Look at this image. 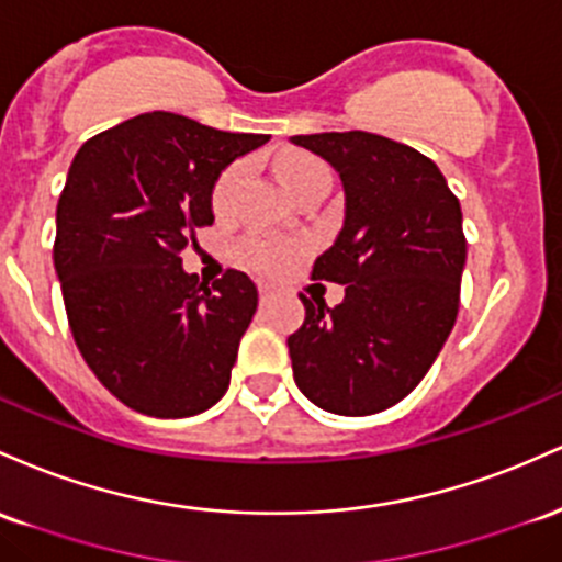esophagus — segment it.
Returning a JSON list of instances; mask_svg holds the SVG:
<instances>
[{
    "label": "esophagus",
    "instance_id": "34e87169",
    "mask_svg": "<svg viewBox=\"0 0 562 562\" xmlns=\"http://www.w3.org/2000/svg\"><path fill=\"white\" fill-rule=\"evenodd\" d=\"M257 292H260V300L265 302L270 297V292H273V286H270V283H265V281H260L257 283Z\"/></svg>",
    "mask_w": 562,
    "mask_h": 562
}]
</instances>
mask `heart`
Segmentation results:
<instances>
[{"label": "heart", "instance_id": "heart-1", "mask_svg": "<svg viewBox=\"0 0 562 562\" xmlns=\"http://www.w3.org/2000/svg\"><path fill=\"white\" fill-rule=\"evenodd\" d=\"M276 169H279V178L292 199H297L300 193L311 191V188H315V186H326V182L331 186L329 167H326L321 159H315V156H311V154H302V150H289V154L279 156ZM247 175H249L247 161H233L231 167H225L223 172H220V178L212 188V210L214 212L217 214L231 212L233 201H236L238 191H241ZM244 251H247V260L255 265L257 270L281 268V262L286 260V255H289V249L281 247V244L260 241V238L249 241L247 247H244Z\"/></svg>", "mask_w": 562, "mask_h": 562}]
</instances>
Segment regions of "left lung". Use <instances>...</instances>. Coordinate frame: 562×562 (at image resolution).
<instances>
[{
  "label": "left lung",
  "instance_id": "left-lung-1",
  "mask_svg": "<svg viewBox=\"0 0 562 562\" xmlns=\"http://www.w3.org/2000/svg\"><path fill=\"white\" fill-rule=\"evenodd\" d=\"M342 178L345 225L313 265L315 281L342 283L326 307L305 297L286 339L294 382L315 406L366 417L406 398L430 371L459 313L468 260L462 206L440 169L374 132L294 135Z\"/></svg>",
  "mask_w": 562,
  "mask_h": 562
}]
</instances>
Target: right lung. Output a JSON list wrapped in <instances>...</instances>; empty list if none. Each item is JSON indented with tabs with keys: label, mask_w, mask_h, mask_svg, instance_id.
<instances>
[{
	"label": "right lung",
	"mask_w": 562,
	"mask_h": 562,
	"mask_svg": "<svg viewBox=\"0 0 562 562\" xmlns=\"http://www.w3.org/2000/svg\"><path fill=\"white\" fill-rule=\"evenodd\" d=\"M268 140L150 111L74 156L53 260L74 342L124 406L182 419L228 390L257 286L233 268L206 286L180 251L212 225L220 172Z\"/></svg>",
	"instance_id": "right-lung-1"
}]
</instances>
